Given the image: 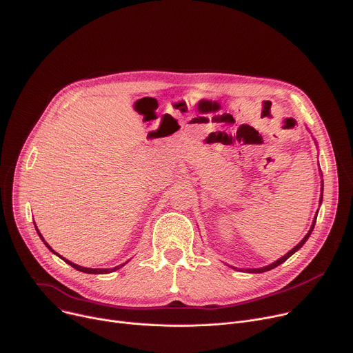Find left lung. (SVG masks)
<instances>
[{"mask_svg": "<svg viewBox=\"0 0 353 353\" xmlns=\"http://www.w3.org/2000/svg\"><path fill=\"white\" fill-rule=\"evenodd\" d=\"M321 199H323V197H321ZM321 201H323V200H319V203H321ZM315 221H316V215L314 216L312 225H311V230L308 231V234H307V235L303 238V241H301V242H300L297 246H294V248H293L290 252H288L287 254H284L283 258H280L279 261H276L274 263H272V265H269V266H266V268H261V269H248L246 272H248V273H263V272H268V270H270V269H274V268H277L279 265H281L283 262H285V261H287L288 258H290V256H292L294 252H297V250H299V249H300V248H301V246L305 243V241L310 238V235H311V232H312V230H314V225H315Z\"/></svg>", "mask_w": 353, "mask_h": 353, "instance_id": "obj_1", "label": "left lung"}]
</instances>
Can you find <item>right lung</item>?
<instances>
[{
  "instance_id": "add662e5",
  "label": "right lung",
  "mask_w": 353,
  "mask_h": 353,
  "mask_svg": "<svg viewBox=\"0 0 353 353\" xmlns=\"http://www.w3.org/2000/svg\"><path fill=\"white\" fill-rule=\"evenodd\" d=\"M35 228H37V227H35ZM37 231H38V234H39V236H41V238H42V241H43V242H45V239H43V236H42V235H41V232H39V230H38V228H37ZM45 245H46V246H48V248H49V249H50V250H52V248H50V246H49V245H48V243H46V242H45ZM52 252H53V253H56V252H54V250H52ZM56 254H57V256H59V258H61V259H63V261H65V262H66V263H69V265H70V266H72V268H74V269H77V270H80V272H84V273H90V274H104V273H111V272H115V270H118V269H119V268H122V266H123V265H125V263H122V265H119V266H115V268H114V269H88V268H81V266H79V265H76V263H72V262H70V261H68V259H65V258H63V256H60V254H59V253H56Z\"/></svg>"
}]
</instances>
